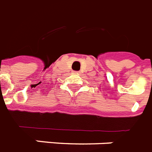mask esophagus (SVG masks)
I'll return each mask as SVG.
<instances>
[{"mask_svg": "<svg viewBox=\"0 0 152 152\" xmlns=\"http://www.w3.org/2000/svg\"><path fill=\"white\" fill-rule=\"evenodd\" d=\"M77 73H78V72H77Z\"/></svg>", "mask_w": 152, "mask_h": 152, "instance_id": "34e87169", "label": "esophagus"}]
</instances>
